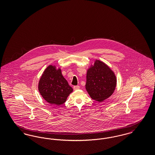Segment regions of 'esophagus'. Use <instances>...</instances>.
Returning <instances> with one entry per match:
<instances>
[{
  "label": "esophagus",
  "mask_w": 155,
  "mask_h": 155,
  "mask_svg": "<svg viewBox=\"0 0 155 155\" xmlns=\"http://www.w3.org/2000/svg\"><path fill=\"white\" fill-rule=\"evenodd\" d=\"M73 89H74V90H77V89H80V86H78V85H75V86H74Z\"/></svg>",
  "instance_id": "34e87169"
}]
</instances>
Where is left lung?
<instances>
[{
	"label": "left lung",
	"mask_w": 155,
	"mask_h": 155,
	"mask_svg": "<svg viewBox=\"0 0 155 155\" xmlns=\"http://www.w3.org/2000/svg\"><path fill=\"white\" fill-rule=\"evenodd\" d=\"M116 82V75L109 66L96 60L87 71L85 88L92 99L101 102L113 94Z\"/></svg>",
	"instance_id": "obj_1"
}]
</instances>
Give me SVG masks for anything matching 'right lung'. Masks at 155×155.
Masks as SVG:
<instances>
[{
  "label": "right lung",
  "mask_w": 155,
  "mask_h": 155,
  "mask_svg": "<svg viewBox=\"0 0 155 155\" xmlns=\"http://www.w3.org/2000/svg\"><path fill=\"white\" fill-rule=\"evenodd\" d=\"M38 90L46 101L58 106L64 103L73 91L63 76L61 70H57L52 65L48 67L42 75Z\"/></svg>",
  "instance_id": "add662e5"
}]
</instances>
